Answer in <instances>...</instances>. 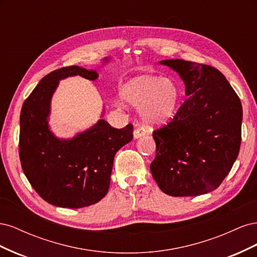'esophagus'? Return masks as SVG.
Masks as SVG:
<instances>
[{
    "label": "esophagus",
    "instance_id": "esophagus-1",
    "mask_svg": "<svg viewBox=\"0 0 257 257\" xmlns=\"http://www.w3.org/2000/svg\"><path fill=\"white\" fill-rule=\"evenodd\" d=\"M145 134H146V131H145L144 127H136V128L134 130V138H135V139L144 136Z\"/></svg>",
    "mask_w": 257,
    "mask_h": 257
}]
</instances>
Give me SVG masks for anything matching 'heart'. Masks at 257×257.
Masks as SVG:
<instances>
[{
    "mask_svg": "<svg viewBox=\"0 0 257 257\" xmlns=\"http://www.w3.org/2000/svg\"><path fill=\"white\" fill-rule=\"evenodd\" d=\"M121 97L139 110L146 123L162 125L172 120L180 103V90L169 78L143 75L123 85Z\"/></svg>",
    "mask_w": 257,
    "mask_h": 257,
    "instance_id": "heart-1",
    "label": "heart"
}]
</instances>
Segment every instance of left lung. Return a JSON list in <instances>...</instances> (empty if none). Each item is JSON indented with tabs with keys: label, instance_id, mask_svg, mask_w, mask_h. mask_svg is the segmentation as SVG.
<instances>
[{
	"label": "left lung",
	"instance_id": "left-lung-1",
	"mask_svg": "<svg viewBox=\"0 0 257 257\" xmlns=\"http://www.w3.org/2000/svg\"><path fill=\"white\" fill-rule=\"evenodd\" d=\"M160 63L180 75L189 97L172 121L153 131L151 174L167 195H203L219 188L238 157L242 106L219 69L180 59Z\"/></svg>",
	"mask_w": 257,
	"mask_h": 257
}]
</instances>
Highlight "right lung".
Instances as JSON below:
<instances>
[{
	"instance_id": "right-lung-1",
	"label": "right lung",
	"mask_w": 257,
	"mask_h": 257,
	"mask_svg": "<svg viewBox=\"0 0 257 257\" xmlns=\"http://www.w3.org/2000/svg\"><path fill=\"white\" fill-rule=\"evenodd\" d=\"M77 75L98 78L95 71L76 65L44 77L22 105L19 134L21 166L31 185L48 204L72 209L91 206L106 195L114 155L133 139L132 124L119 130L103 119L72 139L51 133V96L59 80Z\"/></svg>"
}]
</instances>
